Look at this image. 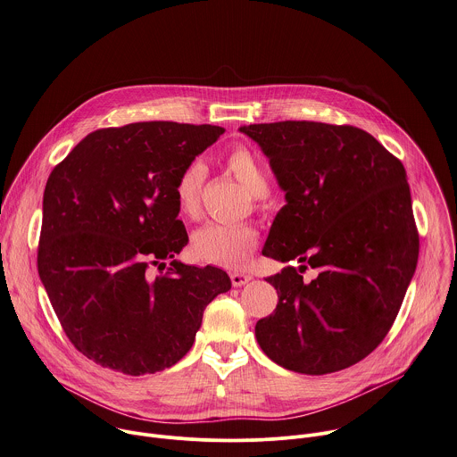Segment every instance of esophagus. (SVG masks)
<instances>
[{
  "label": "esophagus",
  "mask_w": 457,
  "mask_h": 457,
  "mask_svg": "<svg viewBox=\"0 0 457 457\" xmlns=\"http://www.w3.org/2000/svg\"><path fill=\"white\" fill-rule=\"evenodd\" d=\"M230 280H232V286H234V287H241V286H245V284H248V282L252 280V275L234 271V273H230Z\"/></svg>",
  "instance_id": "esophagus-1"
}]
</instances>
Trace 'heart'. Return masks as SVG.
Segmentation results:
<instances>
[{
    "label": "heart",
    "mask_w": 457,
    "mask_h": 457,
    "mask_svg": "<svg viewBox=\"0 0 457 457\" xmlns=\"http://www.w3.org/2000/svg\"><path fill=\"white\" fill-rule=\"evenodd\" d=\"M225 168L257 198L270 189V179L262 161L246 146L234 145L223 157ZM207 179V168L202 161L187 162L175 182L177 209L186 218H196L202 209V191ZM257 248V232L250 227L207 223L200 227L191 239V250L196 259L228 268L241 270Z\"/></svg>",
    "instance_id": "heart-1"
}]
</instances>
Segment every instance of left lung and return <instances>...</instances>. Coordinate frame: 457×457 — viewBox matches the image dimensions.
<instances>
[{"label":"left lung","instance_id":"obj_1","mask_svg":"<svg viewBox=\"0 0 457 457\" xmlns=\"http://www.w3.org/2000/svg\"><path fill=\"white\" fill-rule=\"evenodd\" d=\"M239 130L261 146L286 193L262 255L302 262L266 278L278 303L257 321V343L291 371L348 368L382 343L416 270L405 170L350 125L278 121ZM307 265L319 271L311 283L299 275Z\"/></svg>","mask_w":457,"mask_h":457}]
</instances>
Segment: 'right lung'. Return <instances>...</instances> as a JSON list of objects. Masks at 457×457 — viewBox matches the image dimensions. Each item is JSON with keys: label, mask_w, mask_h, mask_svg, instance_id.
Instances as JSON below:
<instances>
[{"label": "right lung", "mask_w": 457, "mask_h": 457, "mask_svg": "<svg viewBox=\"0 0 457 457\" xmlns=\"http://www.w3.org/2000/svg\"><path fill=\"white\" fill-rule=\"evenodd\" d=\"M225 132L212 125L130 123L84 137L52 171L37 270L79 352L125 375L155 373L193 346L205 307L230 289L214 266L171 261L187 245L175 182Z\"/></svg>", "instance_id": "obj_1"}]
</instances>
